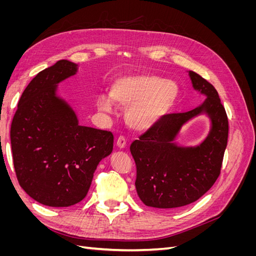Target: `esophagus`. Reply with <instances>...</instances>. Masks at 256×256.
Wrapping results in <instances>:
<instances>
[{"label":"esophagus","instance_id":"1","mask_svg":"<svg viewBox=\"0 0 256 256\" xmlns=\"http://www.w3.org/2000/svg\"><path fill=\"white\" fill-rule=\"evenodd\" d=\"M116 146H118L120 150L124 148V147L126 146V138L124 136H120L118 140H116Z\"/></svg>","mask_w":256,"mask_h":256}]
</instances>
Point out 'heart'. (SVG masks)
I'll use <instances>...</instances> for the list:
<instances>
[{"instance_id": "heart-1", "label": "heart", "mask_w": 256, "mask_h": 256, "mask_svg": "<svg viewBox=\"0 0 256 256\" xmlns=\"http://www.w3.org/2000/svg\"><path fill=\"white\" fill-rule=\"evenodd\" d=\"M180 86L173 80L154 74H131L115 79L109 95H100V111L112 113L113 104L126 109L125 122L134 131L150 130L172 111L180 97Z\"/></svg>"}]
</instances>
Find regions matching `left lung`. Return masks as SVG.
Here are the masks:
<instances>
[{"label": "left lung", "instance_id": "1", "mask_svg": "<svg viewBox=\"0 0 256 256\" xmlns=\"http://www.w3.org/2000/svg\"><path fill=\"white\" fill-rule=\"evenodd\" d=\"M188 74L193 90L206 97L203 104L189 112L168 114L130 146L136 166V192L146 206L171 209L191 204L220 175L228 136L226 112L212 85L194 72ZM200 114H206L211 122L206 138L194 146L178 144L181 128Z\"/></svg>", "mask_w": 256, "mask_h": 256}]
</instances>
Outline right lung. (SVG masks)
<instances>
[{
	"label": "right lung",
	"mask_w": 256,
	"mask_h": 256,
	"mask_svg": "<svg viewBox=\"0 0 256 256\" xmlns=\"http://www.w3.org/2000/svg\"><path fill=\"white\" fill-rule=\"evenodd\" d=\"M60 60L22 92L10 128L14 166L28 194L46 206L68 207L86 196L99 162L113 150L109 131L81 126L58 84L78 72Z\"/></svg>",
	"instance_id": "right-lung-1"
}]
</instances>
